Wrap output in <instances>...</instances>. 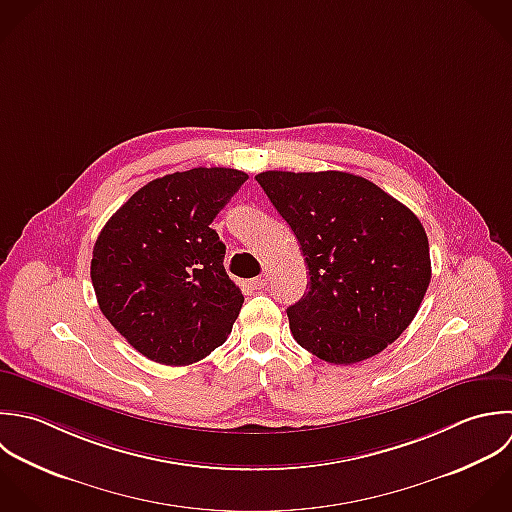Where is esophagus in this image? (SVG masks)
<instances>
[{
  "label": "esophagus",
  "mask_w": 512,
  "mask_h": 512,
  "mask_svg": "<svg viewBox=\"0 0 512 512\" xmlns=\"http://www.w3.org/2000/svg\"><path fill=\"white\" fill-rule=\"evenodd\" d=\"M267 283H269V273L265 271V273H261L259 277H255V279L251 281V287H253V289H265Z\"/></svg>",
  "instance_id": "1"
}]
</instances>
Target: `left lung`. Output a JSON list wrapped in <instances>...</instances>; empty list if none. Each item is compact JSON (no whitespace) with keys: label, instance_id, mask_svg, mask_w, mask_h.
<instances>
[{"label":"left lung","instance_id":"1","mask_svg":"<svg viewBox=\"0 0 512 512\" xmlns=\"http://www.w3.org/2000/svg\"><path fill=\"white\" fill-rule=\"evenodd\" d=\"M255 179L309 269V291L287 309L295 341L333 365L365 361L397 341L431 283L419 217L345 171H263Z\"/></svg>","mask_w":512,"mask_h":512}]
</instances>
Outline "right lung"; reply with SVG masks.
Listing matches in <instances>:
<instances>
[{
  "instance_id": "add662e5",
  "label": "right lung",
  "mask_w": 512,
  "mask_h": 512,
  "mask_svg": "<svg viewBox=\"0 0 512 512\" xmlns=\"http://www.w3.org/2000/svg\"><path fill=\"white\" fill-rule=\"evenodd\" d=\"M247 173L195 167L149 181L101 229L91 283L105 319L147 359L183 367L225 343L243 305L209 225Z\"/></svg>"
}]
</instances>
